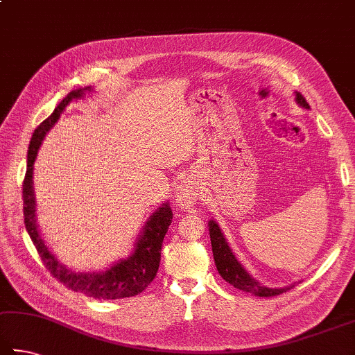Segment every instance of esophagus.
<instances>
[{"instance_id":"obj_1","label":"esophagus","mask_w":355,"mask_h":355,"mask_svg":"<svg viewBox=\"0 0 355 355\" xmlns=\"http://www.w3.org/2000/svg\"><path fill=\"white\" fill-rule=\"evenodd\" d=\"M198 198V191L196 184L189 182V180H183L182 183H178L175 189V202L182 208H189L194 205Z\"/></svg>"}]
</instances>
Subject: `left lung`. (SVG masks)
Instances as JSON below:
<instances>
[{
  "label": "left lung",
  "instance_id": "1",
  "mask_svg": "<svg viewBox=\"0 0 355 355\" xmlns=\"http://www.w3.org/2000/svg\"><path fill=\"white\" fill-rule=\"evenodd\" d=\"M295 96H296L295 98L296 102H298L301 107L309 108V104L304 99V96L301 93H296ZM208 227H209L211 247H212V254H214L217 272L220 273L222 278L227 282H230L231 286L242 290V292H248L256 296H266V298H268V296L281 295L290 288V287L272 288V287L262 286L261 282L256 281L253 276H251L247 270L241 266V262L236 259L233 251H231V248L228 247V242L225 239L220 227H218L214 220H209Z\"/></svg>",
  "mask_w": 355,
  "mask_h": 355
}]
</instances>
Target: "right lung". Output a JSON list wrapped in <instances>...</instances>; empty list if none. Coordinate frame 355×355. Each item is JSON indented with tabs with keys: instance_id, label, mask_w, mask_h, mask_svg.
<instances>
[{
	"instance_id": "add662e5",
	"label": "right lung",
	"mask_w": 355,
	"mask_h": 355,
	"mask_svg": "<svg viewBox=\"0 0 355 355\" xmlns=\"http://www.w3.org/2000/svg\"><path fill=\"white\" fill-rule=\"evenodd\" d=\"M92 88L73 89L65 99H63L49 118L44 119L40 125L35 128L32 135L29 150H28V169H26L23 182V216L26 230L34 242L35 248L40 254L44 266L54 278L59 279L63 286L74 290V292L92 296L94 300H119L128 298L143 292L157 276L159 261H161V247L163 239L167 233V228L172 223V209L169 203H163L159 208L149 217L146 227L137 242L133 254L127 259L116 262L105 272L93 273H76L68 268L65 263H60L53 251L42 239L35 223V197L34 188H32V171H34V161L37 152L40 149L44 135L53 127L57 119L60 118L62 112L73 99H79Z\"/></svg>"
}]
</instances>
